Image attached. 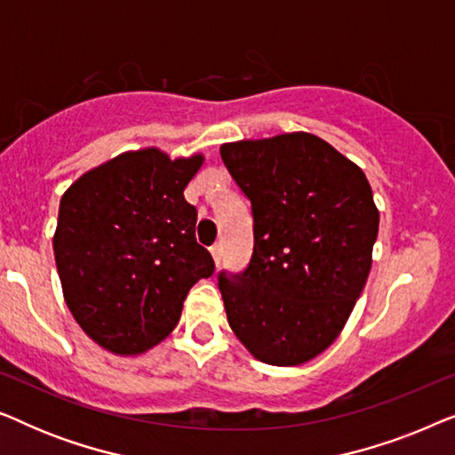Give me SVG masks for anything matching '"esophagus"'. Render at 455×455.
Wrapping results in <instances>:
<instances>
[{"instance_id": "34e87169", "label": "esophagus", "mask_w": 455, "mask_h": 455, "mask_svg": "<svg viewBox=\"0 0 455 455\" xmlns=\"http://www.w3.org/2000/svg\"><path fill=\"white\" fill-rule=\"evenodd\" d=\"M211 254H213V260H215V265H220V263H221V246H220V244L211 246Z\"/></svg>"}]
</instances>
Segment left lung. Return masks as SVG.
<instances>
[{
    "label": "left lung",
    "instance_id": "1",
    "mask_svg": "<svg viewBox=\"0 0 455 455\" xmlns=\"http://www.w3.org/2000/svg\"><path fill=\"white\" fill-rule=\"evenodd\" d=\"M220 153L251 201L254 234L246 269L217 277L229 327L260 363H308L338 338L369 277L379 232L369 180L307 132Z\"/></svg>",
    "mask_w": 455,
    "mask_h": 455
}]
</instances>
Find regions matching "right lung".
<instances>
[{
  "label": "right lung",
  "instance_id": "1",
  "mask_svg": "<svg viewBox=\"0 0 455 455\" xmlns=\"http://www.w3.org/2000/svg\"><path fill=\"white\" fill-rule=\"evenodd\" d=\"M203 155L122 153L80 176L60 203L55 265L74 319L105 350L132 356L178 325L182 304L215 263L195 238L184 188Z\"/></svg>",
  "mask_w": 455,
  "mask_h": 455
}]
</instances>
